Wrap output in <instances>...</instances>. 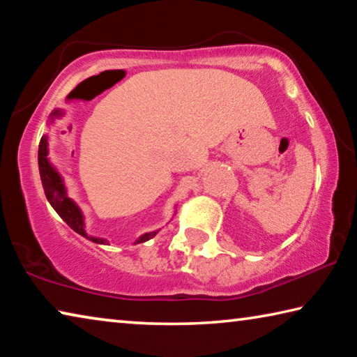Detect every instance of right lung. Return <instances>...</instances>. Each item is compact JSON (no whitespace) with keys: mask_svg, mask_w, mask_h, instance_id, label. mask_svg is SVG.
<instances>
[{"mask_svg":"<svg viewBox=\"0 0 357 357\" xmlns=\"http://www.w3.org/2000/svg\"><path fill=\"white\" fill-rule=\"evenodd\" d=\"M61 114H63L61 110H55L50 114V118L55 119V118L61 116ZM47 155H48V137L44 135L40 138V143H39L38 162H39V173H40L42 187H44L47 200L50 202L53 209L56 211L59 217H61V219L68 223V225L74 229L75 233L82 234L83 238L93 241V243H96V244H107L105 239L88 236V233L84 231V222H83L82 211L68 197V192H66L63 178L59 176V173L55 170V168H53V165L50 164V160H48ZM155 234H157V231L144 233L135 241L134 244L144 243V241L154 238Z\"/></svg>","mask_w":357,"mask_h":357,"instance_id":"add662e5","label":"right lung"}]
</instances>
